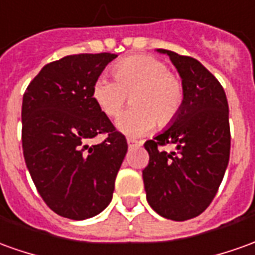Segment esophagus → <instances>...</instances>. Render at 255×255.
Segmentation results:
<instances>
[{"mask_svg": "<svg viewBox=\"0 0 255 255\" xmlns=\"http://www.w3.org/2000/svg\"><path fill=\"white\" fill-rule=\"evenodd\" d=\"M127 143L129 147H133V146H140V142H138V140H133V139H127Z\"/></svg>", "mask_w": 255, "mask_h": 255, "instance_id": "34e87169", "label": "esophagus"}]
</instances>
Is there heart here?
I'll return each instance as SVG.
<instances>
[{
    "label": "heart",
    "mask_w": 255,
    "mask_h": 255,
    "mask_svg": "<svg viewBox=\"0 0 255 255\" xmlns=\"http://www.w3.org/2000/svg\"><path fill=\"white\" fill-rule=\"evenodd\" d=\"M115 78L101 76L94 81L91 97L98 109L109 119L122 112L127 94L135 109L123 113L116 127L129 138L153 131L157 122L168 126L175 120L183 103V87L163 60L150 55H132L113 67Z\"/></svg>",
    "instance_id": "obj_1"
}]
</instances>
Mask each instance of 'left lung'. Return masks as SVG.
I'll list each match as a JSON object with an SVG mask.
<instances>
[{
  "instance_id": "obj_1",
  "label": "left lung",
  "mask_w": 255,
  "mask_h": 255,
  "mask_svg": "<svg viewBox=\"0 0 255 255\" xmlns=\"http://www.w3.org/2000/svg\"><path fill=\"white\" fill-rule=\"evenodd\" d=\"M167 55L182 80L183 103L175 120L146 140L149 164L142 171L146 200L158 215L186 221L213 202L229 163V108L220 81L199 60ZM174 143L177 153L158 145Z\"/></svg>"
}]
</instances>
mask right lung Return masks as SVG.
Masks as SVG:
<instances>
[{"instance_id": "1", "label": "right lung", "mask_w": 255, "mask_h": 255, "mask_svg": "<svg viewBox=\"0 0 255 255\" xmlns=\"http://www.w3.org/2000/svg\"><path fill=\"white\" fill-rule=\"evenodd\" d=\"M115 53L69 55L44 66L22 103V146L35 188L47 206L69 220L102 213L128 145L91 97L94 81ZM108 133L102 144L86 142Z\"/></svg>"}]
</instances>
